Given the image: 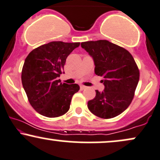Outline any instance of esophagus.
I'll use <instances>...</instances> for the list:
<instances>
[{
  "instance_id": "esophagus-1",
  "label": "esophagus",
  "mask_w": 160,
  "mask_h": 160,
  "mask_svg": "<svg viewBox=\"0 0 160 160\" xmlns=\"http://www.w3.org/2000/svg\"><path fill=\"white\" fill-rule=\"evenodd\" d=\"M87 87H86V86H83V85H80V89L81 90H83L85 89V88H86Z\"/></svg>"
}]
</instances>
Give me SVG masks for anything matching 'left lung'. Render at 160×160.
<instances>
[{
	"instance_id": "8db88e82",
	"label": "left lung",
	"mask_w": 160,
	"mask_h": 160,
	"mask_svg": "<svg viewBox=\"0 0 160 160\" xmlns=\"http://www.w3.org/2000/svg\"><path fill=\"white\" fill-rule=\"evenodd\" d=\"M81 47L93 57L95 73L103 78L104 91L95 90L88 108L96 116L109 119L118 116L130 106L139 80V70L133 57L124 48L107 40L88 41Z\"/></svg>"
}]
</instances>
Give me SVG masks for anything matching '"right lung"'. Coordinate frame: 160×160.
I'll return each instance as SVG.
<instances>
[{
	"mask_svg": "<svg viewBox=\"0 0 160 160\" xmlns=\"http://www.w3.org/2000/svg\"><path fill=\"white\" fill-rule=\"evenodd\" d=\"M80 42H51L36 48L25 59L22 71L23 87L30 105L48 118L63 115L70 108L78 84L62 83L59 80L67 57Z\"/></svg>",
	"mask_w": 160,
	"mask_h": 160,
	"instance_id": "1",
	"label": "right lung"
}]
</instances>
